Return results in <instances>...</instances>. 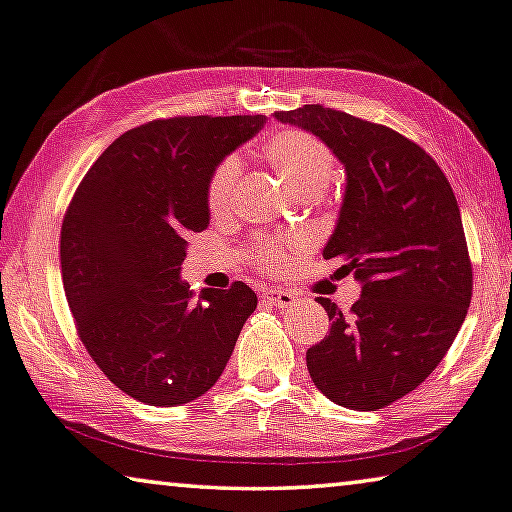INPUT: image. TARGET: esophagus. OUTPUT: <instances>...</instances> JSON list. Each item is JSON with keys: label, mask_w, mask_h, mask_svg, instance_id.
<instances>
[{"label": "esophagus", "mask_w": 512, "mask_h": 512, "mask_svg": "<svg viewBox=\"0 0 512 512\" xmlns=\"http://www.w3.org/2000/svg\"><path fill=\"white\" fill-rule=\"evenodd\" d=\"M263 299L270 301L272 306H279V308H290V306H295V301H297V297L292 295V292L281 290V288L265 290V292H263Z\"/></svg>", "instance_id": "34e87169"}]
</instances>
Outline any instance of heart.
I'll list each match as a JSON object with an SVG mask.
<instances>
[{
	"instance_id": "1",
	"label": "heart",
	"mask_w": 512,
	"mask_h": 512,
	"mask_svg": "<svg viewBox=\"0 0 512 512\" xmlns=\"http://www.w3.org/2000/svg\"><path fill=\"white\" fill-rule=\"evenodd\" d=\"M265 158L290 192H301L320 188L324 190L333 174V158L320 140L304 131H281L265 142ZM240 177L238 158H226L208 183V208L213 215L226 213L231 204L233 188ZM297 254V245H283V242H261L256 247L254 258L267 274H276L286 267L292 256Z\"/></svg>"
}]
</instances>
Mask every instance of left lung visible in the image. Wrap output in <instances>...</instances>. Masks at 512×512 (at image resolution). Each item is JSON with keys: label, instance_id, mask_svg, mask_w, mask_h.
I'll return each instance as SVG.
<instances>
[{"label": "left lung", "instance_id": "8db88e82", "mask_svg": "<svg viewBox=\"0 0 512 512\" xmlns=\"http://www.w3.org/2000/svg\"><path fill=\"white\" fill-rule=\"evenodd\" d=\"M311 131L345 167V197L322 256L360 283L342 313L320 297L329 335L306 351L311 379L338 406L376 410L415 390L451 347L472 299L460 211L438 163L383 124L320 104L274 113Z\"/></svg>", "mask_w": 512, "mask_h": 512}]
</instances>
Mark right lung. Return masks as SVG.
<instances>
[{
	"label": "right lung",
	"mask_w": 512,
	"mask_h": 512,
	"mask_svg": "<svg viewBox=\"0 0 512 512\" xmlns=\"http://www.w3.org/2000/svg\"><path fill=\"white\" fill-rule=\"evenodd\" d=\"M265 115L172 117L122 133L90 167L61 229L67 304L90 358L129 397L179 406L208 392L233 354L254 290H192L188 236L211 222L208 183Z\"/></svg>",
	"instance_id": "1"
}]
</instances>
